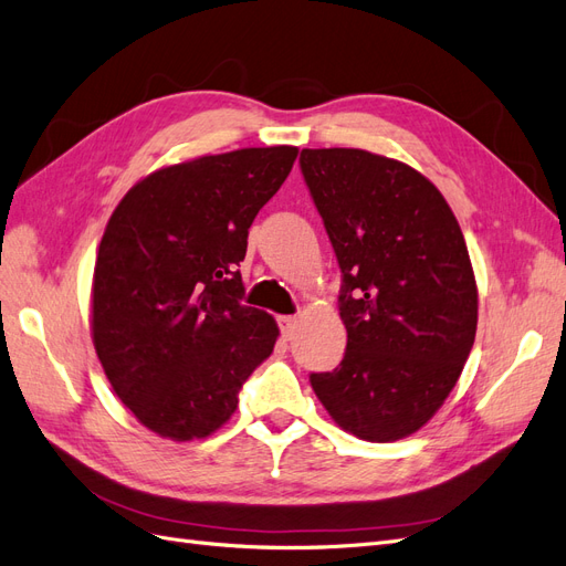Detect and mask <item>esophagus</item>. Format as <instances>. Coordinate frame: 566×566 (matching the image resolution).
I'll return each mask as SVG.
<instances>
[{
  "mask_svg": "<svg viewBox=\"0 0 566 566\" xmlns=\"http://www.w3.org/2000/svg\"><path fill=\"white\" fill-rule=\"evenodd\" d=\"M279 328L283 339H293L297 331V318L295 316H279Z\"/></svg>",
  "mask_w": 566,
  "mask_h": 566,
  "instance_id": "obj_1",
  "label": "esophagus"
}]
</instances>
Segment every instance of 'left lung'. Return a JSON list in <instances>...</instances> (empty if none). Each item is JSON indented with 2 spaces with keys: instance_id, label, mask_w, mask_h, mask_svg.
<instances>
[{
  "instance_id": "8db88e82",
  "label": "left lung",
  "mask_w": 566,
  "mask_h": 566,
  "mask_svg": "<svg viewBox=\"0 0 566 566\" xmlns=\"http://www.w3.org/2000/svg\"><path fill=\"white\" fill-rule=\"evenodd\" d=\"M300 167L342 271L347 352L312 373L345 432L397 441L455 387L476 333L465 238L439 188L406 163L361 148H304Z\"/></svg>"
}]
</instances>
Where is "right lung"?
<instances>
[{
  "instance_id": "obj_1",
  "label": "right lung",
  "mask_w": 566,
  "mask_h": 566,
  "mask_svg": "<svg viewBox=\"0 0 566 566\" xmlns=\"http://www.w3.org/2000/svg\"><path fill=\"white\" fill-rule=\"evenodd\" d=\"M295 146L241 148L158 169L119 200L92 283L98 361L134 418L175 441L212 434L273 352L279 325L245 306L248 229Z\"/></svg>"
}]
</instances>
